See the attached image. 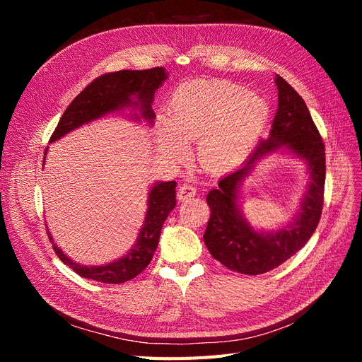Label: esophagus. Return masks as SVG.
I'll return each mask as SVG.
<instances>
[{
  "label": "esophagus",
  "instance_id": "1",
  "mask_svg": "<svg viewBox=\"0 0 362 362\" xmlns=\"http://www.w3.org/2000/svg\"><path fill=\"white\" fill-rule=\"evenodd\" d=\"M194 194H196V187H194V185L187 184V182L180 185V189H178V199L180 201L190 199V198H193Z\"/></svg>",
  "mask_w": 362,
  "mask_h": 362
}]
</instances>
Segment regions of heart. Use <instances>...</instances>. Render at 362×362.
Listing matches in <instances>:
<instances>
[{"instance_id":"obj_1","label":"heart","mask_w":362,"mask_h":362,"mask_svg":"<svg viewBox=\"0 0 362 362\" xmlns=\"http://www.w3.org/2000/svg\"><path fill=\"white\" fill-rule=\"evenodd\" d=\"M168 119L158 122V146L181 160L196 140V157L208 170H225L242 161L257 144L269 119L267 103L226 80H194L173 93Z\"/></svg>"}]
</instances>
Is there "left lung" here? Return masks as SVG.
<instances>
[{"label":"left lung","instance_id":"8db88e82","mask_svg":"<svg viewBox=\"0 0 362 362\" xmlns=\"http://www.w3.org/2000/svg\"><path fill=\"white\" fill-rule=\"evenodd\" d=\"M275 81L278 110L273 117L269 139L259 141L245 168L222 178L218 187L206 194L210 218L204 234L205 246L221 264L243 275L266 273L293 257L311 238L323 210L326 164L322 136L302 96L282 76L276 75ZM282 146L291 148L309 163V192L301 213L291 224L278 233L259 235L241 217L235 202L236 189L252 163Z\"/></svg>","mask_w":362,"mask_h":362}]
</instances>
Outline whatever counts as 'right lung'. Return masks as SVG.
<instances>
[{
	"mask_svg": "<svg viewBox=\"0 0 362 362\" xmlns=\"http://www.w3.org/2000/svg\"><path fill=\"white\" fill-rule=\"evenodd\" d=\"M166 78L168 74L164 72V68L160 66L144 71H117L100 75L90 84H87L80 95L75 96V100L60 117L49 141H56L64 134H68L69 131L90 122L93 119L115 112L120 107L137 105L141 108V116L152 122V119H154V112L151 108L152 98H154V92ZM133 95L138 98L136 102L132 100ZM175 187H177L175 181L160 182L152 187L144 228L140 229L137 243L124 258L105 266L93 267L76 264L63 254L57 245L54 243L51 234L47 231L54 252L64 264L69 266L75 273H78L80 276L86 279H93L104 284H122L136 278L139 273L149 266L152 257H154L161 226L175 208V204H177Z\"/></svg>",
	"mask_w": 362,
	"mask_h": 362,
	"instance_id": "right-lung-1",
	"label": "right lung"
}]
</instances>
